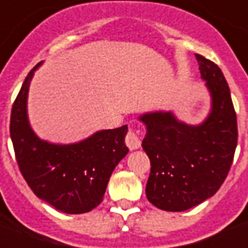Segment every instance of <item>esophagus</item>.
Instances as JSON below:
<instances>
[{
  "label": "esophagus",
  "instance_id": "1",
  "mask_svg": "<svg viewBox=\"0 0 248 248\" xmlns=\"http://www.w3.org/2000/svg\"><path fill=\"white\" fill-rule=\"evenodd\" d=\"M125 144L131 151H135L137 148H140V145H141V135H140V132L135 131V129H129L125 136Z\"/></svg>",
  "mask_w": 248,
  "mask_h": 248
}]
</instances>
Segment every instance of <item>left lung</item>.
Masks as SVG:
<instances>
[{
  "label": "left lung",
  "mask_w": 248,
  "mask_h": 248,
  "mask_svg": "<svg viewBox=\"0 0 248 248\" xmlns=\"http://www.w3.org/2000/svg\"><path fill=\"white\" fill-rule=\"evenodd\" d=\"M213 108L201 125L180 123L170 112L140 117L146 125L142 149L151 160L146 198L165 211H185L214 196L234 160L238 125L230 88L216 63L196 54Z\"/></svg>",
  "instance_id": "left-lung-1"
}]
</instances>
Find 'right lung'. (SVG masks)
I'll list each match as a JSON object with an SVG mask.
<instances>
[{"label":"right lung","instance_id":"obj_1","mask_svg":"<svg viewBox=\"0 0 248 248\" xmlns=\"http://www.w3.org/2000/svg\"><path fill=\"white\" fill-rule=\"evenodd\" d=\"M39 64L28 74L12 108L10 137L17 164L34 194L57 210L91 211L100 205L112 171L128 153L124 141L128 126L100 131L71 145L39 140L26 113L29 86Z\"/></svg>","mask_w":248,"mask_h":248}]
</instances>
